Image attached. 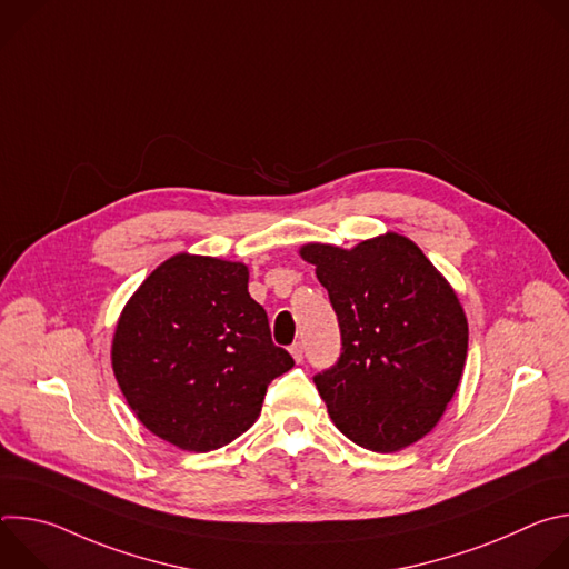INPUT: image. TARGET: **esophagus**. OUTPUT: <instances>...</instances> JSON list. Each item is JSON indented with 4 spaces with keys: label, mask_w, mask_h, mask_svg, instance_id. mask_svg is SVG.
Here are the masks:
<instances>
[{
    "label": "esophagus",
    "mask_w": 569,
    "mask_h": 569,
    "mask_svg": "<svg viewBox=\"0 0 569 569\" xmlns=\"http://www.w3.org/2000/svg\"><path fill=\"white\" fill-rule=\"evenodd\" d=\"M290 356H292L297 362L303 360V347H301V342H295V345L290 347Z\"/></svg>",
    "instance_id": "1"
}]
</instances>
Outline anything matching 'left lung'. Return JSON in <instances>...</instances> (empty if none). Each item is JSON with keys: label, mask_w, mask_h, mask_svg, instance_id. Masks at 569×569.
<instances>
[{"label": "left lung", "mask_w": 569, "mask_h": 569, "mask_svg": "<svg viewBox=\"0 0 569 569\" xmlns=\"http://www.w3.org/2000/svg\"><path fill=\"white\" fill-rule=\"evenodd\" d=\"M299 257L329 290L342 331L338 365L315 376L336 428L373 452H398L430 435L468 356L455 288L396 231L351 250L306 242Z\"/></svg>", "instance_id": "left-lung-1"}]
</instances>
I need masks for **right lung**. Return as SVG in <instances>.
<instances>
[{
	"label": "right lung",
	"mask_w": 569,
	"mask_h": 569,
	"mask_svg": "<svg viewBox=\"0 0 569 569\" xmlns=\"http://www.w3.org/2000/svg\"><path fill=\"white\" fill-rule=\"evenodd\" d=\"M240 261L180 252L126 301L112 336V371L130 410L154 437L189 452L227 446L259 419L268 385L292 369L272 345Z\"/></svg>",
	"instance_id": "1"
}]
</instances>
